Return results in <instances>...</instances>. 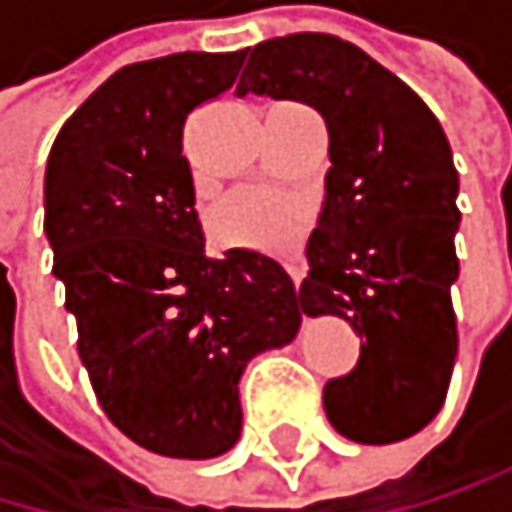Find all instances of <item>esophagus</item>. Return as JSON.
Wrapping results in <instances>:
<instances>
[{"mask_svg":"<svg viewBox=\"0 0 512 512\" xmlns=\"http://www.w3.org/2000/svg\"><path fill=\"white\" fill-rule=\"evenodd\" d=\"M285 270H288V276H291L294 288L301 291V282H304V276H307V267H304V261H301V258H291V261H285Z\"/></svg>","mask_w":512,"mask_h":512,"instance_id":"34e87169","label":"esophagus"}]
</instances>
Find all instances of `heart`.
I'll return each mask as SVG.
<instances>
[{"label": "heart", "instance_id": "1", "mask_svg": "<svg viewBox=\"0 0 512 512\" xmlns=\"http://www.w3.org/2000/svg\"><path fill=\"white\" fill-rule=\"evenodd\" d=\"M307 227V205L273 190H239L211 214V233L227 248L288 254Z\"/></svg>", "mask_w": 512, "mask_h": 512}]
</instances>
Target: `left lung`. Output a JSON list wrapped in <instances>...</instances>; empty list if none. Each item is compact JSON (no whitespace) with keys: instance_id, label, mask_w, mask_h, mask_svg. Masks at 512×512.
Here are the masks:
<instances>
[{"instance_id":"obj_1","label":"left lung","mask_w":512,"mask_h":512,"mask_svg":"<svg viewBox=\"0 0 512 512\" xmlns=\"http://www.w3.org/2000/svg\"><path fill=\"white\" fill-rule=\"evenodd\" d=\"M236 94L301 101L328 128L325 202L307 242V316H341L359 362L322 390L341 436L387 445L424 430L458 356V171L430 107L399 76L328 33L251 48Z\"/></svg>"}]
</instances>
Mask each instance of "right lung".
I'll return each instance as SVG.
<instances>
[{"mask_svg": "<svg viewBox=\"0 0 512 512\" xmlns=\"http://www.w3.org/2000/svg\"><path fill=\"white\" fill-rule=\"evenodd\" d=\"M245 51H181L113 73L64 122L45 168V236L79 359L107 418L141 448L205 461L242 430L251 356L294 341L301 298L279 261L208 258L184 156L187 116Z\"/></svg>", "mask_w": 512, "mask_h": 512, "instance_id": "add662e5", "label": "right lung"}]
</instances>
